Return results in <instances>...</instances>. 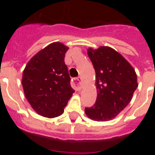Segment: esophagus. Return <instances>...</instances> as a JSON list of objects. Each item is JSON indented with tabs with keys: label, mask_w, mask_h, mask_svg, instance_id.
I'll list each match as a JSON object with an SVG mask.
<instances>
[{
	"label": "esophagus",
	"mask_w": 155,
	"mask_h": 155,
	"mask_svg": "<svg viewBox=\"0 0 155 155\" xmlns=\"http://www.w3.org/2000/svg\"><path fill=\"white\" fill-rule=\"evenodd\" d=\"M72 85L77 91L81 89L83 87V85H84L81 78L78 77V78H75L72 79Z\"/></svg>",
	"instance_id": "obj_1"
}]
</instances>
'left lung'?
Returning a JSON list of instances; mask_svg holds the SVG:
<instances>
[{"instance_id":"left-lung-1","label":"left lung","mask_w":155,"mask_h":155,"mask_svg":"<svg viewBox=\"0 0 155 155\" xmlns=\"http://www.w3.org/2000/svg\"><path fill=\"white\" fill-rule=\"evenodd\" d=\"M94 71L97 87L96 102L84 109L92 120L108 121L114 119L132 99L137 87L136 72L121 54L109 46L87 50Z\"/></svg>"}]
</instances>
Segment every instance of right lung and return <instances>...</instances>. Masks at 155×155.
Wrapping results in <instances>:
<instances>
[{"label": "right lung", "mask_w": 155, "mask_h": 155, "mask_svg": "<svg viewBox=\"0 0 155 155\" xmlns=\"http://www.w3.org/2000/svg\"><path fill=\"white\" fill-rule=\"evenodd\" d=\"M68 49L61 42H53L37 53L23 71L25 95L40 116L47 118L61 116L74 92L64 63Z\"/></svg>", "instance_id": "add662e5"}]
</instances>
